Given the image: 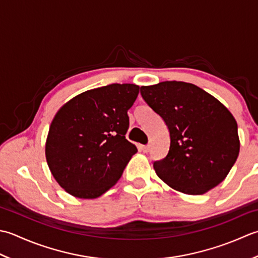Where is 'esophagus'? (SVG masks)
<instances>
[{"label": "esophagus", "instance_id": "obj_1", "mask_svg": "<svg viewBox=\"0 0 258 258\" xmlns=\"http://www.w3.org/2000/svg\"><path fill=\"white\" fill-rule=\"evenodd\" d=\"M141 150L144 152H148L150 150V145H146V146H141Z\"/></svg>", "mask_w": 258, "mask_h": 258}]
</instances>
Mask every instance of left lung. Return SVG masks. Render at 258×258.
<instances>
[{
	"mask_svg": "<svg viewBox=\"0 0 258 258\" xmlns=\"http://www.w3.org/2000/svg\"><path fill=\"white\" fill-rule=\"evenodd\" d=\"M140 93L170 134L168 155L154 162L157 176L187 195H202L222 182L240 145L229 110L212 94L182 81L144 86Z\"/></svg>",
	"mask_w": 258,
	"mask_h": 258,
	"instance_id": "left-lung-1",
	"label": "left lung"
}]
</instances>
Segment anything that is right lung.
<instances>
[{
    "label": "right lung",
    "instance_id": "right-lung-1",
    "mask_svg": "<svg viewBox=\"0 0 258 258\" xmlns=\"http://www.w3.org/2000/svg\"><path fill=\"white\" fill-rule=\"evenodd\" d=\"M139 87L113 83L78 94L59 109L45 143L46 162L70 195L93 199L115 185L137 151L125 139Z\"/></svg>",
    "mask_w": 258,
    "mask_h": 258
}]
</instances>
